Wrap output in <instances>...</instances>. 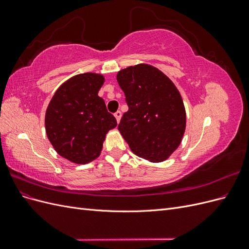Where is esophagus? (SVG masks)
Wrapping results in <instances>:
<instances>
[{"label": "esophagus", "mask_w": 249, "mask_h": 249, "mask_svg": "<svg viewBox=\"0 0 249 249\" xmlns=\"http://www.w3.org/2000/svg\"><path fill=\"white\" fill-rule=\"evenodd\" d=\"M114 116H115V118H116V120H117V123H119L120 122V118H122V112L120 111H117L115 114H114Z\"/></svg>", "instance_id": "1"}]
</instances>
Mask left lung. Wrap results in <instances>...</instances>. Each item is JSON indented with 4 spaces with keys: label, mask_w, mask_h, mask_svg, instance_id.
<instances>
[{
    "label": "left lung",
    "mask_w": 249,
    "mask_h": 249,
    "mask_svg": "<svg viewBox=\"0 0 249 249\" xmlns=\"http://www.w3.org/2000/svg\"><path fill=\"white\" fill-rule=\"evenodd\" d=\"M129 106L118 130L132 152L144 160H167L186 129V110L172 81L157 67L141 63L117 72Z\"/></svg>",
    "instance_id": "8db88e82"
}]
</instances>
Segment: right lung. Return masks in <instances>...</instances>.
<instances>
[{
	"mask_svg": "<svg viewBox=\"0 0 249 249\" xmlns=\"http://www.w3.org/2000/svg\"><path fill=\"white\" fill-rule=\"evenodd\" d=\"M103 74L85 72L60 86L46 112V132L56 152L72 163L86 164L101 155L106 134L117 125L99 96Z\"/></svg>",
	"mask_w": 249,
	"mask_h": 249,
	"instance_id": "add662e5",
	"label": "right lung"
}]
</instances>
